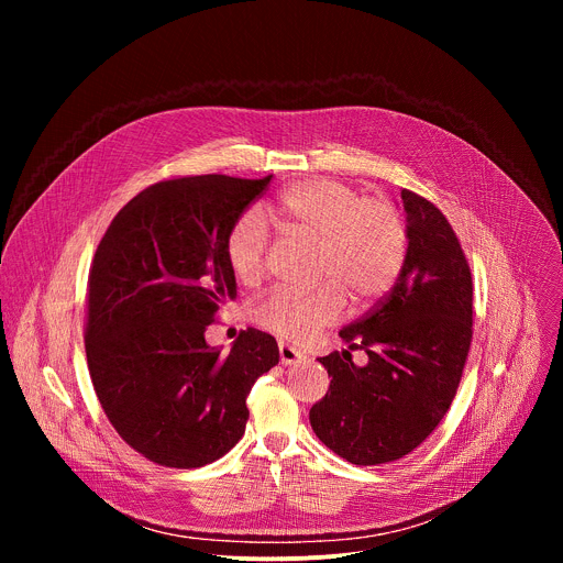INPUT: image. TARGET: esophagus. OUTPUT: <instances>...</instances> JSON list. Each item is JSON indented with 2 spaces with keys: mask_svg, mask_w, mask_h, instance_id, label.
I'll return each instance as SVG.
<instances>
[{
  "mask_svg": "<svg viewBox=\"0 0 563 563\" xmlns=\"http://www.w3.org/2000/svg\"><path fill=\"white\" fill-rule=\"evenodd\" d=\"M278 354H280V363H283V365H294V363H298V361L305 358L300 350H296V347H291V345H287V343H280V345H278Z\"/></svg>",
  "mask_w": 563,
  "mask_h": 563,
  "instance_id": "esophagus-1",
  "label": "esophagus"
}]
</instances>
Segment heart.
I'll return each mask as SVG.
<instances>
[{"label":"heart","mask_w":563,"mask_h":563,"mask_svg":"<svg viewBox=\"0 0 563 563\" xmlns=\"http://www.w3.org/2000/svg\"><path fill=\"white\" fill-rule=\"evenodd\" d=\"M267 218L287 238L316 243L313 272L325 280L307 291L274 289L254 307V320L285 341H307L341 318L345 295L356 305L385 296L404 272L408 222L385 198H363L354 187L313 178L283 189ZM267 229L256 213H243L224 238L233 276L256 283L265 272Z\"/></svg>","instance_id":"heart-1"}]
</instances>
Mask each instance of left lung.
I'll list each match as a JSON object with an SVG mask.
<instances>
[{"label": "left lung", "mask_w": 563, "mask_h": 563, "mask_svg": "<svg viewBox=\"0 0 563 563\" xmlns=\"http://www.w3.org/2000/svg\"><path fill=\"white\" fill-rule=\"evenodd\" d=\"M408 256L394 287L341 330L345 350L318 358L332 376L309 410L316 437L354 465L404 459L441 423L472 343V274L448 218L404 189Z\"/></svg>", "instance_id": "left-lung-1"}]
</instances>
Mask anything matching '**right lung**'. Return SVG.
Masks as SVG:
<instances>
[{
	"mask_svg": "<svg viewBox=\"0 0 563 563\" xmlns=\"http://www.w3.org/2000/svg\"><path fill=\"white\" fill-rule=\"evenodd\" d=\"M272 178L159 180L118 211L96 250L89 374L115 432L157 465L189 470L227 454L245 434L254 383L278 363L276 339L254 328L229 354L205 341L220 302L235 296L227 231Z\"/></svg>",
	"mask_w": 563,
	"mask_h": 563,
	"instance_id": "right-lung-1",
	"label": "right lung"
}]
</instances>
